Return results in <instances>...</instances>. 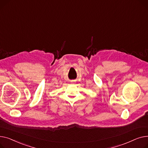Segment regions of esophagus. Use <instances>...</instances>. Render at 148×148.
Instances as JSON below:
<instances>
[{
  "instance_id": "esophagus-1",
  "label": "esophagus",
  "mask_w": 148,
  "mask_h": 148,
  "mask_svg": "<svg viewBox=\"0 0 148 148\" xmlns=\"http://www.w3.org/2000/svg\"><path fill=\"white\" fill-rule=\"evenodd\" d=\"M72 82H73V81H72Z\"/></svg>"
}]
</instances>
